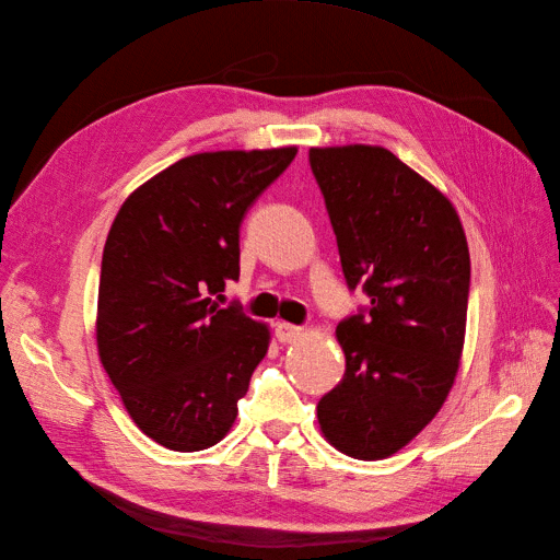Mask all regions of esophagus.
<instances>
[{"label":"esophagus","mask_w":560,"mask_h":560,"mask_svg":"<svg viewBox=\"0 0 560 560\" xmlns=\"http://www.w3.org/2000/svg\"><path fill=\"white\" fill-rule=\"evenodd\" d=\"M276 336H278L280 343H296V341H301L303 329H299L294 325H287V322H278Z\"/></svg>","instance_id":"1"}]
</instances>
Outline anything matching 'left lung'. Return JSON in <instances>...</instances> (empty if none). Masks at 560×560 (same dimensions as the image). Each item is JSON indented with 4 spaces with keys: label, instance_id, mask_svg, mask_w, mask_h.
Segmentation results:
<instances>
[{
    "label": "left lung",
    "instance_id": "left-lung-1",
    "mask_svg": "<svg viewBox=\"0 0 560 560\" xmlns=\"http://www.w3.org/2000/svg\"><path fill=\"white\" fill-rule=\"evenodd\" d=\"M350 290L366 315L336 327L346 374L317 404L319 432L358 460H383L430 425L460 369L469 249L453 202L393 151L313 147Z\"/></svg>",
    "mask_w": 560,
    "mask_h": 560
}]
</instances>
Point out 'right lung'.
<instances>
[{"label": "right lung", "instance_id": "obj_1", "mask_svg": "<svg viewBox=\"0 0 560 560\" xmlns=\"http://www.w3.org/2000/svg\"><path fill=\"white\" fill-rule=\"evenodd\" d=\"M296 147L186 156L118 208L100 270L95 341L128 416L156 444L191 453L222 442L270 329L219 308L241 276V224Z\"/></svg>", "mask_w": 560, "mask_h": 560}]
</instances>
